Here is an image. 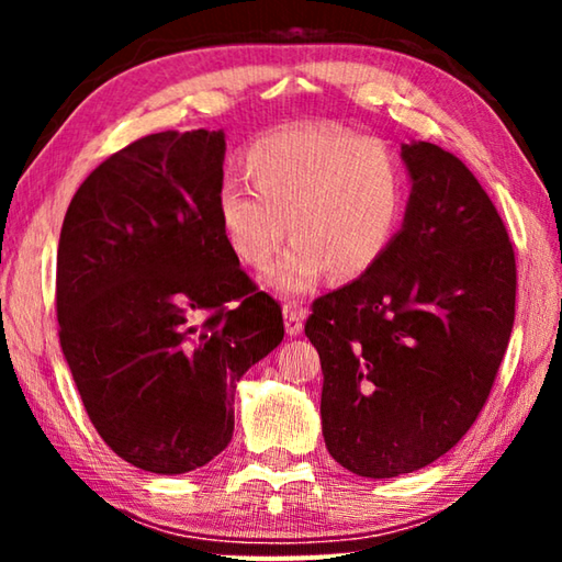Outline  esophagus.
<instances>
[{
	"instance_id": "esophagus-1",
	"label": "esophagus",
	"mask_w": 562,
	"mask_h": 562,
	"mask_svg": "<svg viewBox=\"0 0 562 562\" xmlns=\"http://www.w3.org/2000/svg\"><path fill=\"white\" fill-rule=\"evenodd\" d=\"M282 317H284V331H288V337L302 335V329H304V312L297 307V304H284Z\"/></svg>"
}]
</instances>
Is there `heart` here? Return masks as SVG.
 Wrapping results in <instances>:
<instances>
[{
    "mask_svg": "<svg viewBox=\"0 0 562 562\" xmlns=\"http://www.w3.org/2000/svg\"><path fill=\"white\" fill-rule=\"evenodd\" d=\"M245 170L258 194L235 180L215 198L227 247L282 297L315 290L327 272L355 280L389 250L404 215V176L392 150L331 126H290L255 140Z\"/></svg>",
    "mask_w": 562,
    "mask_h": 562,
    "instance_id": "1",
    "label": "heart"
}]
</instances>
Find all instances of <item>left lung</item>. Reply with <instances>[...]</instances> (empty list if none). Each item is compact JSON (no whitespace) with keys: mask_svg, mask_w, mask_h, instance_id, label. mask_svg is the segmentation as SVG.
Returning a JSON list of instances; mask_svg holds the SVG:
<instances>
[{"mask_svg":"<svg viewBox=\"0 0 562 562\" xmlns=\"http://www.w3.org/2000/svg\"><path fill=\"white\" fill-rule=\"evenodd\" d=\"M404 223L374 268L312 304L322 436L364 479L434 463L486 404L516 317V258L459 158L408 140Z\"/></svg>","mask_w":562,"mask_h":562,"instance_id":"left-lung-1","label":"left lung"}]
</instances>
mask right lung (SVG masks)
I'll use <instances>...</instances> for the list:
<instances>
[{"label":"right lung","instance_id":"right-lung-1","mask_svg":"<svg viewBox=\"0 0 562 562\" xmlns=\"http://www.w3.org/2000/svg\"><path fill=\"white\" fill-rule=\"evenodd\" d=\"M223 160L225 131L154 133L103 160L61 225L64 359L101 439L150 473L231 443L237 382L284 337L217 223Z\"/></svg>","mask_w":562,"mask_h":562}]
</instances>
